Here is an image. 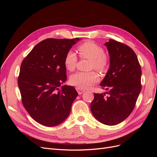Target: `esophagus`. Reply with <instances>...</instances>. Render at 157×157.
Segmentation results:
<instances>
[{
  "label": "esophagus",
  "mask_w": 157,
  "mask_h": 157,
  "mask_svg": "<svg viewBox=\"0 0 157 157\" xmlns=\"http://www.w3.org/2000/svg\"><path fill=\"white\" fill-rule=\"evenodd\" d=\"M76 90H77V92H78V94L79 95L82 94V93H84V92H85L84 90H83V89H82V88H79V87H77V88H76Z\"/></svg>",
  "instance_id": "1"
}]
</instances>
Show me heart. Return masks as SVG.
<instances>
[{
    "label": "heart",
    "instance_id": "obj_1",
    "mask_svg": "<svg viewBox=\"0 0 157 157\" xmlns=\"http://www.w3.org/2000/svg\"><path fill=\"white\" fill-rule=\"evenodd\" d=\"M80 58L90 59L89 69H95L100 72L105 71L109 64V58L101 46L91 41H86L77 47ZM77 56L73 50H69L64 57V65L69 71L75 70ZM99 80V75L94 71L90 72H77L70 77V83L80 88H88Z\"/></svg>",
    "mask_w": 157,
    "mask_h": 157
}]
</instances>
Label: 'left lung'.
<instances>
[{
  "label": "left lung",
  "instance_id": "obj_1",
  "mask_svg": "<svg viewBox=\"0 0 157 157\" xmlns=\"http://www.w3.org/2000/svg\"><path fill=\"white\" fill-rule=\"evenodd\" d=\"M105 45L110 66L100 85L109 90L108 96L94 94L90 109L98 121L113 126L124 121L134 110L141 89V69L130 47L113 39Z\"/></svg>",
  "mask_w": 157,
  "mask_h": 157
}]
</instances>
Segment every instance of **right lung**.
<instances>
[{"label": "right lung", "mask_w": 157, "mask_h": 157, "mask_svg": "<svg viewBox=\"0 0 157 157\" xmlns=\"http://www.w3.org/2000/svg\"><path fill=\"white\" fill-rule=\"evenodd\" d=\"M79 38L40 42L21 64L17 84L23 106L36 122L55 126L69 116L78 93L67 80L64 57Z\"/></svg>", "instance_id": "1"}]
</instances>
